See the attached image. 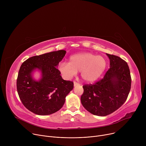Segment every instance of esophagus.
Here are the masks:
<instances>
[{"label":"esophagus","mask_w":146,"mask_h":146,"mask_svg":"<svg viewBox=\"0 0 146 146\" xmlns=\"http://www.w3.org/2000/svg\"><path fill=\"white\" fill-rule=\"evenodd\" d=\"M79 85V84L78 82H76V81H74V87H76V86H78Z\"/></svg>","instance_id":"esophagus-1"}]
</instances>
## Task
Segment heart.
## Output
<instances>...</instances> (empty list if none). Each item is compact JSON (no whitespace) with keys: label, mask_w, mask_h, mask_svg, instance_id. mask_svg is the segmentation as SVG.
<instances>
[{"label":"heart","mask_w":146,"mask_h":146,"mask_svg":"<svg viewBox=\"0 0 146 146\" xmlns=\"http://www.w3.org/2000/svg\"><path fill=\"white\" fill-rule=\"evenodd\" d=\"M107 64V60L104 56L84 52L71 55L69 62L60 64L58 69L67 79L72 78L77 72H80L83 80L87 82H93L105 72Z\"/></svg>","instance_id":"1"}]
</instances>
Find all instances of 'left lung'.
I'll return each mask as SVG.
<instances>
[{
    "label": "left lung",
    "mask_w": 146,
    "mask_h": 146,
    "mask_svg": "<svg viewBox=\"0 0 146 146\" xmlns=\"http://www.w3.org/2000/svg\"><path fill=\"white\" fill-rule=\"evenodd\" d=\"M110 69L103 78L95 84L84 85L81 102L88 111L98 116L108 115L126 101L131 87V77L127 62L119 56L106 54Z\"/></svg>",
    "instance_id": "1"
}]
</instances>
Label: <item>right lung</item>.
I'll use <instances>...</instances> for the list:
<instances>
[{
	"label": "right lung",
	"instance_id": "obj_1",
	"mask_svg": "<svg viewBox=\"0 0 146 146\" xmlns=\"http://www.w3.org/2000/svg\"><path fill=\"white\" fill-rule=\"evenodd\" d=\"M66 51L58 50L28 58L20 67L17 89L24 106L41 115L53 114L64 106L66 96L73 89V82L64 80L56 68ZM41 74L38 80L33 73Z\"/></svg>",
	"mask_w": 146,
	"mask_h": 146
}]
</instances>
